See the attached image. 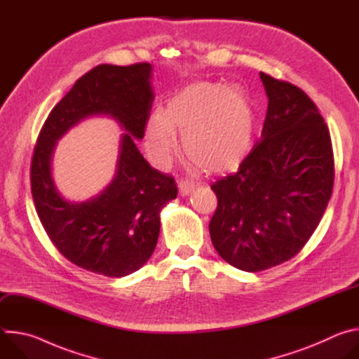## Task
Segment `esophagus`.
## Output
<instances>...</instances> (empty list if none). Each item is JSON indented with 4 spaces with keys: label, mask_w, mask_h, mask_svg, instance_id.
I'll use <instances>...</instances> for the list:
<instances>
[{
    "label": "esophagus",
    "mask_w": 359,
    "mask_h": 359,
    "mask_svg": "<svg viewBox=\"0 0 359 359\" xmlns=\"http://www.w3.org/2000/svg\"><path fill=\"white\" fill-rule=\"evenodd\" d=\"M177 186H179V193H180L182 196L190 194L191 190L194 189V183H193L191 180H180V182L177 183Z\"/></svg>",
    "instance_id": "obj_1"
}]
</instances>
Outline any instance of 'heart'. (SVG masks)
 Masks as SVG:
<instances>
[{
  "instance_id": "heart-1",
  "label": "heart",
  "mask_w": 359,
  "mask_h": 359,
  "mask_svg": "<svg viewBox=\"0 0 359 359\" xmlns=\"http://www.w3.org/2000/svg\"><path fill=\"white\" fill-rule=\"evenodd\" d=\"M182 135L186 156L209 173L240 168L254 144L255 114L240 86L198 81L184 86L144 128V147L158 168H166Z\"/></svg>"
}]
</instances>
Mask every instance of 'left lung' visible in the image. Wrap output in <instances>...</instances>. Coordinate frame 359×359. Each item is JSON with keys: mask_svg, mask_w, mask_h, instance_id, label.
Here are the masks:
<instances>
[{"mask_svg": "<svg viewBox=\"0 0 359 359\" xmlns=\"http://www.w3.org/2000/svg\"><path fill=\"white\" fill-rule=\"evenodd\" d=\"M269 107L262 140L238 172L212 186L209 230L220 257L255 273L278 266L316 231L334 186L330 130L299 88L260 72Z\"/></svg>", "mask_w": 359, "mask_h": 359, "instance_id": "left-lung-1", "label": "left lung"}]
</instances>
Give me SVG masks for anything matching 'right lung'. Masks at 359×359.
<instances>
[{"mask_svg": "<svg viewBox=\"0 0 359 359\" xmlns=\"http://www.w3.org/2000/svg\"><path fill=\"white\" fill-rule=\"evenodd\" d=\"M151 65L102 64L81 76L45 121L31 163V191L38 217L58 251L75 266L105 277L137 271L155 251L161 212L176 198L173 177L150 168L136 146L151 109ZM112 117L121 135L117 172L99 195L67 201L52 179L57 140L81 120Z\"/></svg>", "mask_w": 359, "mask_h": 359, "instance_id": "add662e5", "label": "right lung"}]
</instances>
